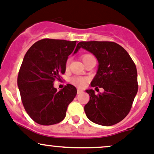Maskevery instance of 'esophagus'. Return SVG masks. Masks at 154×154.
Segmentation results:
<instances>
[{"instance_id": "obj_1", "label": "esophagus", "mask_w": 154, "mask_h": 154, "mask_svg": "<svg viewBox=\"0 0 154 154\" xmlns=\"http://www.w3.org/2000/svg\"><path fill=\"white\" fill-rule=\"evenodd\" d=\"M82 92H83V91H82V90H80V89H78V90H77V94H82Z\"/></svg>"}]
</instances>
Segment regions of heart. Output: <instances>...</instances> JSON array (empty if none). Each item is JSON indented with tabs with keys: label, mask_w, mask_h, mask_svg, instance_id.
Masks as SVG:
<instances>
[{
	"label": "heart",
	"mask_w": 154,
	"mask_h": 154,
	"mask_svg": "<svg viewBox=\"0 0 154 154\" xmlns=\"http://www.w3.org/2000/svg\"><path fill=\"white\" fill-rule=\"evenodd\" d=\"M92 57H94V56L91 54H85L82 56V59L83 60V62H86L87 60H89V59L92 58ZM69 63H70V59H67L66 62V66L68 67L69 65ZM88 79L85 77H82V76H73L71 78L70 82L72 84V85H75V86L79 87V88H83L86 85L87 82H88Z\"/></svg>",
	"instance_id": "b5f03b06"
}]
</instances>
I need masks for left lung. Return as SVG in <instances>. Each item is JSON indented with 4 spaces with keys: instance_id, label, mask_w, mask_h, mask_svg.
Listing matches in <instances>:
<instances>
[{
    "instance_id": "1",
    "label": "left lung",
    "mask_w": 154,
    "mask_h": 154,
    "mask_svg": "<svg viewBox=\"0 0 154 154\" xmlns=\"http://www.w3.org/2000/svg\"><path fill=\"white\" fill-rule=\"evenodd\" d=\"M76 48L93 53L99 62L97 75L91 82L93 88H103L96 94L87 90L89 102L85 112L89 120L102 126H112L128 115L138 92L137 69L127 51L118 43L109 41L80 42Z\"/></svg>"
}]
</instances>
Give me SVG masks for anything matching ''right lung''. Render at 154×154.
<instances>
[{
	"label": "right lung",
	"instance_id": "1",
	"mask_svg": "<svg viewBox=\"0 0 154 154\" xmlns=\"http://www.w3.org/2000/svg\"><path fill=\"white\" fill-rule=\"evenodd\" d=\"M76 41L42 39L28 49L19 75L18 87L27 115L41 125H53L66 117L69 103L76 96L75 86L67 84L60 91L54 82L60 80L66 71L68 56L73 51Z\"/></svg>",
	"mask_w": 154,
	"mask_h": 154
}]
</instances>
